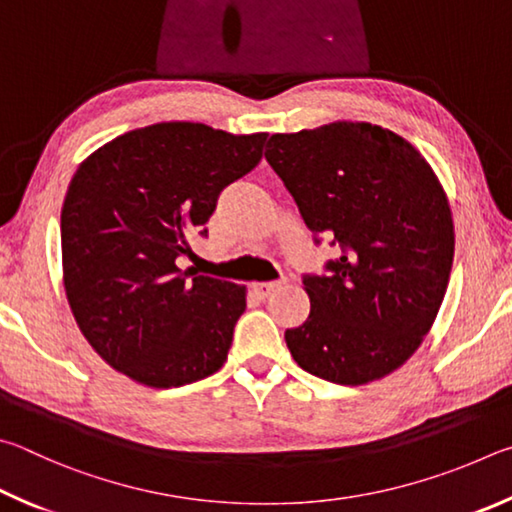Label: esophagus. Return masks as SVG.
Instances as JSON below:
<instances>
[{"label": "esophagus", "mask_w": 512, "mask_h": 512, "mask_svg": "<svg viewBox=\"0 0 512 512\" xmlns=\"http://www.w3.org/2000/svg\"><path fill=\"white\" fill-rule=\"evenodd\" d=\"M276 288H281L279 281H263V283H254V285H251V292H254L256 297L265 299V297H270V294H272Z\"/></svg>", "instance_id": "34e87169"}]
</instances>
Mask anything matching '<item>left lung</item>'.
I'll return each instance as SVG.
<instances>
[{
  "label": "left lung",
  "instance_id": "left-lung-1",
  "mask_svg": "<svg viewBox=\"0 0 512 512\" xmlns=\"http://www.w3.org/2000/svg\"><path fill=\"white\" fill-rule=\"evenodd\" d=\"M265 159L315 245L342 249L324 274H303L310 315L285 330L294 362L335 384L384 378L423 342L450 281L443 186L409 141L371 123L272 134Z\"/></svg>",
  "mask_w": 512,
  "mask_h": 512
}]
</instances>
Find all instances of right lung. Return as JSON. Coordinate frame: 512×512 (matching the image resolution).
Listing matches in <instances>:
<instances>
[{
  "label": "right lung",
  "instance_id": "1",
  "mask_svg": "<svg viewBox=\"0 0 512 512\" xmlns=\"http://www.w3.org/2000/svg\"><path fill=\"white\" fill-rule=\"evenodd\" d=\"M267 134L204 123L121 134L78 166L60 213L65 290L94 351L146 387L222 369L245 288L182 270L220 193L263 157Z\"/></svg>",
  "mask_w": 512,
  "mask_h": 512
}]
</instances>
